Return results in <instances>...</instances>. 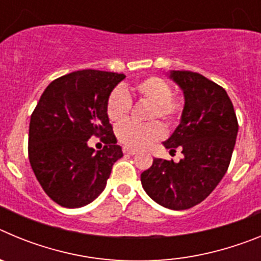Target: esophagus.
I'll use <instances>...</instances> for the list:
<instances>
[{
    "instance_id": "obj_1",
    "label": "esophagus",
    "mask_w": 261,
    "mask_h": 261,
    "mask_svg": "<svg viewBox=\"0 0 261 261\" xmlns=\"http://www.w3.org/2000/svg\"><path fill=\"white\" fill-rule=\"evenodd\" d=\"M123 153L126 154V155H135V154L137 153V150H135V149H130V147H124Z\"/></svg>"
}]
</instances>
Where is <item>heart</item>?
Segmentation results:
<instances>
[{"label": "heart", "instance_id": "1", "mask_svg": "<svg viewBox=\"0 0 261 261\" xmlns=\"http://www.w3.org/2000/svg\"><path fill=\"white\" fill-rule=\"evenodd\" d=\"M133 91L142 100L151 103L149 110V120L161 119L166 125H174L180 120L184 111V99L181 96L172 95L171 85L163 78H144L133 85ZM132 108V99L123 87H117L110 94L107 100V116L111 121L120 123L126 119ZM162 124L150 121L147 124H137L125 121L116 128L117 140L126 147L140 149L150 145L162 137Z\"/></svg>", "mask_w": 261, "mask_h": 261}]
</instances>
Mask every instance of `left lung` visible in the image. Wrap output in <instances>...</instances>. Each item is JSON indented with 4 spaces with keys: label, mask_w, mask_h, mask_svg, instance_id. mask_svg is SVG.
Masks as SVG:
<instances>
[{
    "label": "left lung",
    "mask_w": 261,
    "mask_h": 261,
    "mask_svg": "<svg viewBox=\"0 0 261 261\" xmlns=\"http://www.w3.org/2000/svg\"><path fill=\"white\" fill-rule=\"evenodd\" d=\"M170 78L183 90L186 103L180 124L163 145L171 153L179 147L184 158L177 163L155 158L141 183L159 205L184 211L204 201L226 174L239 125L220 85L188 70H171Z\"/></svg>",
    "instance_id": "obj_1"
}]
</instances>
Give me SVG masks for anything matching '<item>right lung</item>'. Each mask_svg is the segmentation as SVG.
I'll list each match as a JSON object with an SVG mask.
<instances>
[{"label":"right lung","instance_id":"obj_1","mask_svg":"<svg viewBox=\"0 0 261 261\" xmlns=\"http://www.w3.org/2000/svg\"><path fill=\"white\" fill-rule=\"evenodd\" d=\"M125 78L85 69L52 81L31 115L29 159L41 188L56 204L81 208L106 188L112 166L123 156L107 116L111 91ZM105 142L95 152L88 138Z\"/></svg>","mask_w":261,"mask_h":261}]
</instances>
